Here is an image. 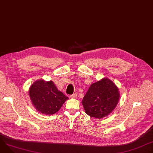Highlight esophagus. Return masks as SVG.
Segmentation results:
<instances>
[{
	"label": "esophagus",
	"instance_id": "34e87169",
	"mask_svg": "<svg viewBox=\"0 0 153 153\" xmlns=\"http://www.w3.org/2000/svg\"><path fill=\"white\" fill-rule=\"evenodd\" d=\"M77 93H74V94L70 95V97H71V98H76V97H77Z\"/></svg>",
	"mask_w": 153,
	"mask_h": 153
}]
</instances>
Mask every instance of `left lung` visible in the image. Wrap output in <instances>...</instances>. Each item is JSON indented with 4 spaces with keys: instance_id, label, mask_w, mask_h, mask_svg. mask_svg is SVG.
<instances>
[{
    "instance_id": "1",
    "label": "left lung",
    "mask_w": 153,
    "mask_h": 153,
    "mask_svg": "<svg viewBox=\"0 0 153 153\" xmlns=\"http://www.w3.org/2000/svg\"><path fill=\"white\" fill-rule=\"evenodd\" d=\"M119 97L116 85L111 80L104 78L90 86L82 103L87 114L100 119L114 110Z\"/></svg>"
}]
</instances>
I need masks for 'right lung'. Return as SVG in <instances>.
<instances>
[{"label": "right lung", "instance_id": "1", "mask_svg": "<svg viewBox=\"0 0 153 153\" xmlns=\"http://www.w3.org/2000/svg\"><path fill=\"white\" fill-rule=\"evenodd\" d=\"M30 97L36 110L42 114H53L57 112L68 99L59 91L53 82L37 80L31 86Z\"/></svg>", "mask_w": 153, "mask_h": 153}]
</instances>
